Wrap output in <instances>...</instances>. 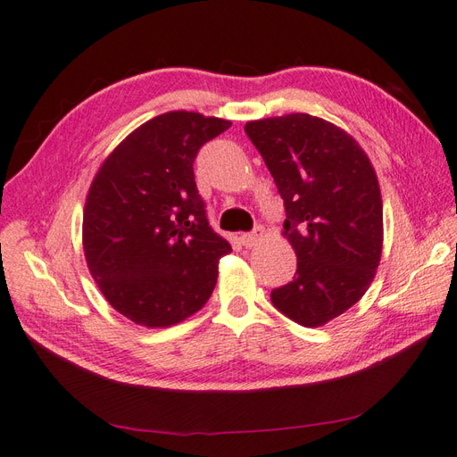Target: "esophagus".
Returning <instances> with one entry per match:
<instances>
[{
  "label": "esophagus",
  "instance_id": "obj_1",
  "mask_svg": "<svg viewBox=\"0 0 457 457\" xmlns=\"http://www.w3.org/2000/svg\"><path fill=\"white\" fill-rule=\"evenodd\" d=\"M261 238H262V227H255L252 232L242 234L240 242H242V245H245V247H253V245H257V242H259Z\"/></svg>",
  "mask_w": 457,
  "mask_h": 457
}]
</instances>
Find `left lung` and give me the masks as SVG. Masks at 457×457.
I'll list each match as a JSON object with an SVG mask.
<instances>
[{
    "label": "left lung",
    "mask_w": 457,
    "mask_h": 457,
    "mask_svg": "<svg viewBox=\"0 0 457 457\" xmlns=\"http://www.w3.org/2000/svg\"><path fill=\"white\" fill-rule=\"evenodd\" d=\"M284 200V234L297 255L272 305L305 328L343 314L370 287L381 259L383 204L368 156L351 135L309 114L245 123Z\"/></svg>",
    "instance_id": "left-lung-1"
}]
</instances>
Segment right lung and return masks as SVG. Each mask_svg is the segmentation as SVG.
Here are the masks:
<instances>
[{
	"mask_svg": "<svg viewBox=\"0 0 457 457\" xmlns=\"http://www.w3.org/2000/svg\"><path fill=\"white\" fill-rule=\"evenodd\" d=\"M228 120L168 112L135 129L101 165L84 212L87 267L120 314L168 328L200 311L230 244L207 220L195 163Z\"/></svg>",
	"mask_w": 457,
	"mask_h": 457,
	"instance_id": "add662e5",
	"label": "right lung"
}]
</instances>
